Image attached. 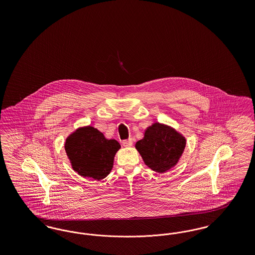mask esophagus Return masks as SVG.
<instances>
[{
  "mask_svg": "<svg viewBox=\"0 0 255 255\" xmlns=\"http://www.w3.org/2000/svg\"><path fill=\"white\" fill-rule=\"evenodd\" d=\"M132 144H133L132 138H129V139H126V140L122 141V145L124 147H130V146H132Z\"/></svg>",
  "mask_w": 255,
  "mask_h": 255,
  "instance_id": "esophagus-1",
  "label": "esophagus"
}]
</instances>
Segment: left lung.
Listing matches in <instances>:
<instances>
[{"mask_svg": "<svg viewBox=\"0 0 255 255\" xmlns=\"http://www.w3.org/2000/svg\"><path fill=\"white\" fill-rule=\"evenodd\" d=\"M186 138L167 124L154 122L134 147L150 169L164 173L176 166L183 154Z\"/></svg>", "mask_w": 255, "mask_h": 255, "instance_id": "8db88e82", "label": "left lung"}]
</instances>
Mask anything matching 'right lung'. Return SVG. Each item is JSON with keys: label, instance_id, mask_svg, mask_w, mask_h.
Returning a JSON list of instances; mask_svg holds the SVG:
<instances>
[{"label": "right lung", "instance_id": "add662e5", "mask_svg": "<svg viewBox=\"0 0 255 255\" xmlns=\"http://www.w3.org/2000/svg\"><path fill=\"white\" fill-rule=\"evenodd\" d=\"M121 147L116 139L106 138L91 125L77 128L65 141V151L73 169L84 178L98 181L109 175Z\"/></svg>", "mask_w": 255, "mask_h": 255}]
</instances>
